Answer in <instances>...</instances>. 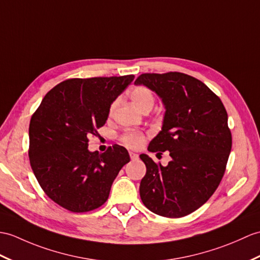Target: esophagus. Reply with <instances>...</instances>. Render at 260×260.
<instances>
[{
    "instance_id": "obj_1",
    "label": "esophagus",
    "mask_w": 260,
    "mask_h": 260,
    "mask_svg": "<svg viewBox=\"0 0 260 260\" xmlns=\"http://www.w3.org/2000/svg\"><path fill=\"white\" fill-rule=\"evenodd\" d=\"M129 157H131V159H137L138 158V155L137 154H135V153H133V152H129Z\"/></svg>"
}]
</instances>
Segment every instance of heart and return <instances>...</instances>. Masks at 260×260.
<instances>
[{
  "instance_id": "1",
  "label": "heart",
  "mask_w": 260,
  "mask_h": 260,
  "mask_svg": "<svg viewBox=\"0 0 260 260\" xmlns=\"http://www.w3.org/2000/svg\"><path fill=\"white\" fill-rule=\"evenodd\" d=\"M129 98L133 103L136 105L138 110H141L143 113L145 111H150L155 104V96L152 92V89L146 86H137L134 89L131 90ZM117 105V101L113 102L110 107V115H112L114 110ZM120 142L125 146H127L133 149L141 148L145 143V135L140 132H126L120 136Z\"/></svg>"
}]
</instances>
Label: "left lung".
<instances>
[{
    "instance_id": "obj_1",
    "label": "left lung",
    "mask_w": 260,
    "mask_h": 260,
    "mask_svg": "<svg viewBox=\"0 0 260 260\" xmlns=\"http://www.w3.org/2000/svg\"><path fill=\"white\" fill-rule=\"evenodd\" d=\"M135 84L154 90L166 108L161 131L148 150H168L172 157L164 167L146 154L140 156L146 165L142 202L159 216L184 217L208 201L224 176L232 149L226 108L202 81L179 72L145 73Z\"/></svg>"
}]
</instances>
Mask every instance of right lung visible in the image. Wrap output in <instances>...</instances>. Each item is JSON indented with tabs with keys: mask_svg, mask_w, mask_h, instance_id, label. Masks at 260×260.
I'll return each instance as SVG.
<instances>
[{
	"mask_svg": "<svg viewBox=\"0 0 260 260\" xmlns=\"http://www.w3.org/2000/svg\"><path fill=\"white\" fill-rule=\"evenodd\" d=\"M134 75L70 78L48 92L29 122L28 157L36 179L54 203L73 213L104 204L127 149L115 144L105 153L89 152L112 103Z\"/></svg>",
	"mask_w": 260,
	"mask_h": 260,
	"instance_id": "1",
	"label": "right lung"
}]
</instances>
